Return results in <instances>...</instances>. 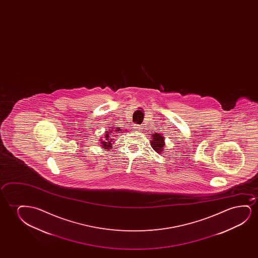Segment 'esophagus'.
<instances>
[{
    "label": "esophagus",
    "mask_w": 258,
    "mask_h": 258,
    "mask_svg": "<svg viewBox=\"0 0 258 258\" xmlns=\"http://www.w3.org/2000/svg\"><path fill=\"white\" fill-rule=\"evenodd\" d=\"M134 130H136V131H140L142 130V126H140V125H138V124H135L134 125Z\"/></svg>",
    "instance_id": "1"
}]
</instances>
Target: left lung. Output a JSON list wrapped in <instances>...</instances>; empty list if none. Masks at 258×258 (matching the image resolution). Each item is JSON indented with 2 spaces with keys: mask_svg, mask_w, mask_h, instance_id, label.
<instances>
[{
  "mask_svg": "<svg viewBox=\"0 0 258 258\" xmlns=\"http://www.w3.org/2000/svg\"><path fill=\"white\" fill-rule=\"evenodd\" d=\"M152 135L151 145H152V149L158 153H161L164 150V146H165V138L159 133H153Z\"/></svg>",
  "mask_w": 258,
  "mask_h": 258,
  "instance_id": "1",
  "label": "left lung"
}]
</instances>
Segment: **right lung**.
I'll use <instances>...</instances> for the list:
<instances>
[{"label":"right lung","instance_id":"add662e5","mask_svg":"<svg viewBox=\"0 0 258 258\" xmlns=\"http://www.w3.org/2000/svg\"><path fill=\"white\" fill-rule=\"evenodd\" d=\"M121 130L120 128H116V130H114V128H112L111 131H106V133H105V137H104V139H100V142H101V144L100 145H102V148L105 149V150H108V149L111 148L112 147V144H113V138L112 137L113 136H110L111 134H113V132H115V131H120Z\"/></svg>","mask_w":258,"mask_h":258}]
</instances>
